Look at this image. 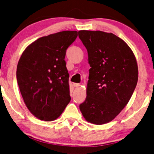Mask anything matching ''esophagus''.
<instances>
[{"label":"esophagus","instance_id":"obj_1","mask_svg":"<svg viewBox=\"0 0 154 154\" xmlns=\"http://www.w3.org/2000/svg\"><path fill=\"white\" fill-rule=\"evenodd\" d=\"M73 86H74V87H75V88H78V87H79L80 86H81V84H76V83H75V84H73Z\"/></svg>","mask_w":154,"mask_h":154}]
</instances>
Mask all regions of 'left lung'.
<instances>
[{
  "label": "left lung",
  "instance_id": "left-lung-1",
  "mask_svg": "<svg viewBox=\"0 0 154 154\" xmlns=\"http://www.w3.org/2000/svg\"><path fill=\"white\" fill-rule=\"evenodd\" d=\"M88 51L87 97L79 106L86 121L95 125L112 121L128 103L138 78L135 55L127 43L112 33L81 30Z\"/></svg>",
  "mask_w": 154,
  "mask_h": 154
}]
</instances>
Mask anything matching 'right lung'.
Returning <instances> with one entry per match:
<instances>
[{"label":"right lung","mask_w":154,"mask_h":154,"mask_svg":"<svg viewBox=\"0 0 154 154\" xmlns=\"http://www.w3.org/2000/svg\"><path fill=\"white\" fill-rule=\"evenodd\" d=\"M77 37L64 31L38 38L23 51L17 66L20 93L29 112L40 120H56L70 101L66 51Z\"/></svg>","instance_id":"right-lung-1"}]
</instances>
